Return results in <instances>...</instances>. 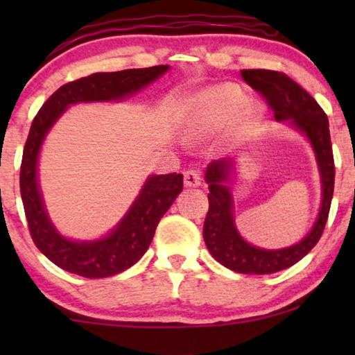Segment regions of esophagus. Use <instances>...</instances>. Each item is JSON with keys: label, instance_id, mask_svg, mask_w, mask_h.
<instances>
[{"label": "esophagus", "instance_id": "esophagus-1", "mask_svg": "<svg viewBox=\"0 0 355 355\" xmlns=\"http://www.w3.org/2000/svg\"><path fill=\"white\" fill-rule=\"evenodd\" d=\"M184 184L187 187H197L202 184V176L198 174L196 169H189V171L184 173Z\"/></svg>", "mask_w": 355, "mask_h": 355}]
</instances>
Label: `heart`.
Listing matches in <instances>:
<instances>
[{
	"label": "heart",
	"mask_w": 355,
	"mask_h": 355,
	"mask_svg": "<svg viewBox=\"0 0 355 355\" xmlns=\"http://www.w3.org/2000/svg\"><path fill=\"white\" fill-rule=\"evenodd\" d=\"M245 108V96L236 87L221 85L197 96L193 128L216 130L231 123Z\"/></svg>",
	"instance_id": "b5f03b06"
}]
</instances>
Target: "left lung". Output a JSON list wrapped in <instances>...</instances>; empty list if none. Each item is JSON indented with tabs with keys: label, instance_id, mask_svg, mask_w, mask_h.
I'll return each instance as SVG.
<instances>
[{
	"label": "left lung",
	"instance_id": "1",
	"mask_svg": "<svg viewBox=\"0 0 355 355\" xmlns=\"http://www.w3.org/2000/svg\"><path fill=\"white\" fill-rule=\"evenodd\" d=\"M252 89L263 96L273 110L275 118L288 123L300 130L317 157L320 176H322V208L312 230L297 244L278 250H265L250 245L241 237L234 225L232 196L227 186L234 168L232 158H223L208 164L205 181L210 189L208 193V213L203 225V241L213 259L226 268L245 275H270L289 268L304 259L317 245L327 225L329 207L334 191V158L329 139V124L313 96H310L297 82L284 72L268 69H244L241 72Z\"/></svg>",
	"mask_w": 355,
	"mask_h": 355
}]
</instances>
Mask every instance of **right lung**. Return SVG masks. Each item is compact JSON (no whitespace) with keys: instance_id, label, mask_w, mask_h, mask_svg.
<instances>
[{"instance_id":"obj_1","label":"right lung","mask_w":355,"mask_h":355,"mask_svg":"<svg viewBox=\"0 0 355 355\" xmlns=\"http://www.w3.org/2000/svg\"><path fill=\"white\" fill-rule=\"evenodd\" d=\"M168 69L169 66H153L82 77L60 87L33 118L22 153L21 197L33 242L60 268L84 278H108L137 263L147 252L162 216L182 191V174L148 176L125 216L103 239H66L48 218L38 187V153L48 130L69 105L128 98Z\"/></svg>"}]
</instances>
